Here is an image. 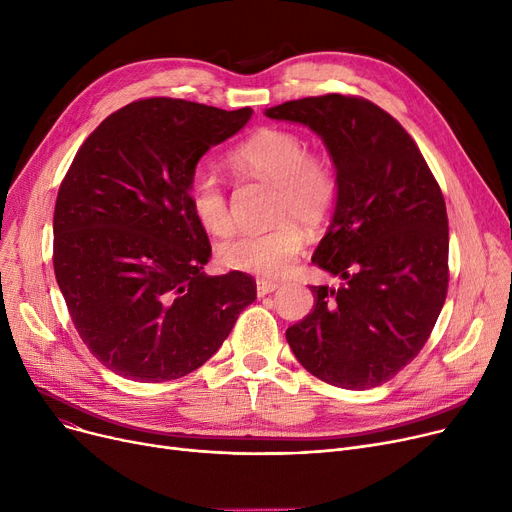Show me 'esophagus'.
<instances>
[{
    "mask_svg": "<svg viewBox=\"0 0 512 512\" xmlns=\"http://www.w3.org/2000/svg\"><path fill=\"white\" fill-rule=\"evenodd\" d=\"M278 288H280L278 282H272V280H257V294H259V297H265V294L276 292Z\"/></svg>",
    "mask_w": 512,
    "mask_h": 512,
    "instance_id": "34e87169",
    "label": "esophagus"
}]
</instances>
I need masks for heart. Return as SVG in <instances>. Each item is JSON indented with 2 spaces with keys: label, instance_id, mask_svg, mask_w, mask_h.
Masks as SVG:
<instances>
[{
  "label": "heart",
  "instance_id": "1",
  "mask_svg": "<svg viewBox=\"0 0 512 512\" xmlns=\"http://www.w3.org/2000/svg\"><path fill=\"white\" fill-rule=\"evenodd\" d=\"M236 172L274 184L278 224L265 230H245L220 247V259L230 270L259 276H280L305 245L301 226L319 228L330 220L338 201V172L324 153L307 151L299 132L261 128L230 153ZM188 203L199 224L211 234H226L232 226L228 199L220 178L199 168L188 182Z\"/></svg>",
  "mask_w": 512,
  "mask_h": 512
}]
</instances>
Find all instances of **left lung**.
<instances>
[{
    "instance_id": "8db88e82",
    "label": "left lung",
    "mask_w": 512,
    "mask_h": 512,
    "mask_svg": "<svg viewBox=\"0 0 512 512\" xmlns=\"http://www.w3.org/2000/svg\"><path fill=\"white\" fill-rule=\"evenodd\" d=\"M265 116L319 134L340 182L313 263L344 284L311 286L313 311L286 330V340L321 382L380 386L419 355L446 301L440 184L411 134L369 99L328 93L286 101Z\"/></svg>"
}]
</instances>
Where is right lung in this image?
<instances>
[{"label":"right lung","instance_id":"1","mask_svg":"<svg viewBox=\"0 0 512 512\" xmlns=\"http://www.w3.org/2000/svg\"><path fill=\"white\" fill-rule=\"evenodd\" d=\"M151 97L80 145L53 211V270L93 357L134 382L199 369L257 299L249 274L205 276V228L188 203L197 161L251 118Z\"/></svg>","mask_w":512,"mask_h":512}]
</instances>
